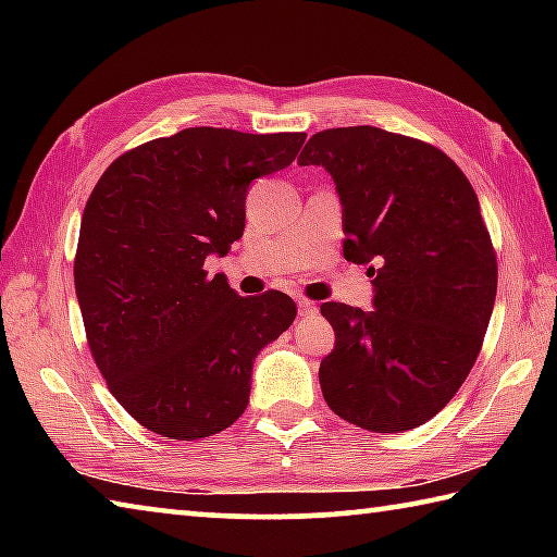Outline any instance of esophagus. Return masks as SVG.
I'll return each instance as SVG.
<instances>
[{"mask_svg":"<svg viewBox=\"0 0 557 557\" xmlns=\"http://www.w3.org/2000/svg\"><path fill=\"white\" fill-rule=\"evenodd\" d=\"M297 309H299V317H312L317 314V305L309 299H297Z\"/></svg>","mask_w":557,"mask_h":557,"instance_id":"obj_1","label":"esophagus"}]
</instances>
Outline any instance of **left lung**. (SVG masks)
<instances>
[{
  "label": "left lung",
  "mask_w": 557,
  "mask_h": 557,
  "mask_svg": "<svg viewBox=\"0 0 557 557\" xmlns=\"http://www.w3.org/2000/svg\"><path fill=\"white\" fill-rule=\"evenodd\" d=\"M297 162L334 176L344 258L375 287L373 312L322 305L336 334L324 400L363 430L418 428L467 381L492 319L496 250L474 188L442 149L371 125L317 132Z\"/></svg>",
  "instance_id": "1"
}]
</instances>
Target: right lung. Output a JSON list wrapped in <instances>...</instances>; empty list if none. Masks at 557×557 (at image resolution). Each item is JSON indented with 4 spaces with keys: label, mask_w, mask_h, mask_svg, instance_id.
I'll return each instance as SVG.
<instances>
[{
    "label": "right lung",
    "mask_w": 557,
    "mask_h": 557,
    "mask_svg": "<svg viewBox=\"0 0 557 557\" xmlns=\"http://www.w3.org/2000/svg\"><path fill=\"white\" fill-rule=\"evenodd\" d=\"M305 137L188 127L127 149L92 188L73 262L88 346L110 393L157 435L231 428L260 348L295 322L285 292L240 297L203 262L243 235L252 178L295 162Z\"/></svg>",
    "instance_id": "add662e5"
}]
</instances>
